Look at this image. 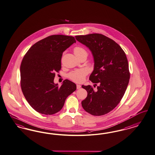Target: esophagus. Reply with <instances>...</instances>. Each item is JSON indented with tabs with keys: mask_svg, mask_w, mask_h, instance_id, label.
<instances>
[{
	"mask_svg": "<svg viewBox=\"0 0 155 155\" xmlns=\"http://www.w3.org/2000/svg\"><path fill=\"white\" fill-rule=\"evenodd\" d=\"M81 87V86L80 85H77V89H80Z\"/></svg>",
	"mask_w": 155,
	"mask_h": 155,
	"instance_id": "1",
	"label": "esophagus"
}]
</instances>
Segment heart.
I'll return each mask as SVG.
<instances>
[{"instance_id":"obj_1","label":"heart","mask_w":155,"mask_h":155,"mask_svg":"<svg viewBox=\"0 0 155 155\" xmlns=\"http://www.w3.org/2000/svg\"><path fill=\"white\" fill-rule=\"evenodd\" d=\"M74 52L76 56L79 55L81 54H87L85 50L81 47H75L74 49ZM87 74V70L85 69L76 70L72 71L68 74V77L71 80L75 82L81 83L84 80L86 75Z\"/></svg>"}]
</instances>
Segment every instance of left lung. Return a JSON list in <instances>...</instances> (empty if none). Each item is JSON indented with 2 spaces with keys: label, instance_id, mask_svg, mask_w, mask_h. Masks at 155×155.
Listing matches in <instances>:
<instances>
[{
  "label": "left lung",
  "instance_id": "8db88e82",
  "mask_svg": "<svg viewBox=\"0 0 155 155\" xmlns=\"http://www.w3.org/2000/svg\"><path fill=\"white\" fill-rule=\"evenodd\" d=\"M75 37L91 51L94 66L89 80L98 84L96 91L82 85L87 92L82 106L91 115H104L116 107L127 90L130 73L126 54L117 43L101 34Z\"/></svg>",
  "mask_w": 155,
  "mask_h": 155
}]
</instances>
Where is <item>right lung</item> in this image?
<instances>
[{"instance_id": "right-lung-1", "label": "right lung", "mask_w": 155, "mask_h": 155, "mask_svg": "<svg viewBox=\"0 0 155 155\" xmlns=\"http://www.w3.org/2000/svg\"><path fill=\"white\" fill-rule=\"evenodd\" d=\"M76 42L74 37L53 35L35 43L29 48L21 64V86L30 105L38 112L51 115L58 112L76 85L65 80L59 87L55 84V72L61 69L65 50Z\"/></svg>"}]
</instances>
